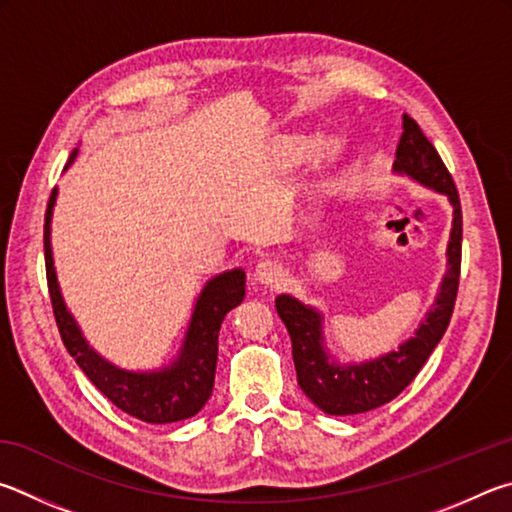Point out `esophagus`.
I'll use <instances>...</instances> for the list:
<instances>
[{
  "instance_id": "esophagus-1",
  "label": "esophagus",
  "mask_w": 512,
  "mask_h": 512,
  "mask_svg": "<svg viewBox=\"0 0 512 512\" xmlns=\"http://www.w3.org/2000/svg\"><path fill=\"white\" fill-rule=\"evenodd\" d=\"M283 279H285L283 267L276 261H272V258H265V261L256 265L254 281L265 285V288H276V285L283 283Z\"/></svg>"
}]
</instances>
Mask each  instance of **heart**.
<instances>
[{
    "label": "heart",
    "instance_id": "1",
    "mask_svg": "<svg viewBox=\"0 0 512 512\" xmlns=\"http://www.w3.org/2000/svg\"><path fill=\"white\" fill-rule=\"evenodd\" d=\"M317 148L315 139H283L279 143V159L283 166L297 168L312 157V152Z\"/></svg>",
    "mask_w": 512,
    "mask_h": 512
}]
</instances>
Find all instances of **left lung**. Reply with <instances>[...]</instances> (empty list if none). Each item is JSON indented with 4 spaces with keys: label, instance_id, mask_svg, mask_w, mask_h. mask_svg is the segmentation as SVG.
Returning a JSON list of instances; mask_svg holds the SVG:
<instances>
[{
    "label": "left lung",
    "instance_id": "1",
    "mask_svg": "<svg viewBox=\"0 0 512 512\" xmlns=\"http://www.w3.org/2000/svg\"><path fill=\"white\" fill-rule=\"evenodd\" d=\"M402 130L405 132L398 143L393 173L405 175L425 188L445 195L454 209L450 242H447V270L434 306L427 310L416 333L407 342H402L396 351L384 353L375 360L342 364L326 348L324 315L290 294L276 297V312L292 339L299 387L324 414L330 416L364 414V411L391 402L423 369L452 319L461 274L463 218L459 193H456L454 179L445 168L441 155L429 143L420 125L407 114L402 116Z\"/></svg>",
    "mask_w": 512,
    "mask_h": 512
}]
</instances>
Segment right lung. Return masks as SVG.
<instances>
[{
  "label": "right lung",
  "mask_w": 512,
  "mask_h": 512,
  "mask_svg": "<svg viewBox=\"0 0 512 512\" xmlns=\"http://www.w3.org/2000/svg\"><path fill=\"white\" fill-rule=\"evenodd\" d=\"M78 148L69 155L65 170L74 164ZM58 188L49 197L44 213V263H47L49 297L62 342L83 373L103 396L125 414L143 423L164 425L186 420L200 411L211 398L215 364H218V335L227 312L245 299V270L233 267L206 281L195 301L182 348L173 362L152 371H128L96 353L67 310L62 299L51 251V218Z\"/></svg>",
  "instance_id": "right-lung-1"
}]
</instances>
